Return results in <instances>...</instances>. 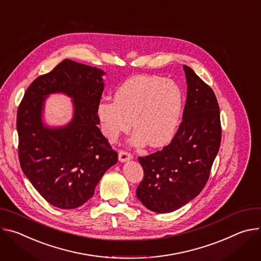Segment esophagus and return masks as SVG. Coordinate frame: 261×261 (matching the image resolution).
Here are the masks:
<instances>
[{
    "mask_svg": "<svg viewBox=\"0 0 261 261\" xmlns=\"http://www.w3.org/2000/svg\"><path fill=\"white\" fill-rule=\"evenodd\" d=\"M118 156H119V161L120 162H127V161L132 160V158H133L132 153H129L126 150H119Z\"/></svg>",
    "mask_w": 261,
    "mask_h": 261,
    "instance_id": "1",
    "label": "esophagus"
}]
</instances>
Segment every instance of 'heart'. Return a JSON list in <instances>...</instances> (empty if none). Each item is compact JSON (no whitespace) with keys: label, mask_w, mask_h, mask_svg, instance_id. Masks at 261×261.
I'll use <instances>...</instances> for the list:
<instances>
[{"label":"heart","mask_w":261,"mask_h":261,"mask_svg":"<svg viewBox=\"0 0 261 261\" xmlns=\"http://www.w3.org/2000/svg\"><path fill=\"white\" fill-rule=\"evenodd\" d=\"M184 94L171 80L158 75H135L114 92V101L102 100L97 108L105 136L115 141L133 125V142L142 145L146 141L152 147L168 144L180 124Z\"/></svg>","instance_id":"heart-1"}]
</instances>
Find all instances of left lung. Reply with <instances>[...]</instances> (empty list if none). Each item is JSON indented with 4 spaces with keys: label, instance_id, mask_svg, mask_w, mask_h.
<instances>
[{
    "label": "left lung",
    "instance_id": "8db88e82",
    "mask_svg": "<svg viewBox=\"0 0 261 261\" xmlns=\"http://www.w3.org/2000/svg\"><path fill=\"white\" fill-rule=\"evenodd\" d=\"M184 69L188 93L175 136L162 150L138 158L144 177L137 197L148 210L160 214L174 212L200 194L221 145L217 97L191 67L185 65Z\"/></svg>",
    "mask_w": 261,
    "mask_h": 261
}]
</instances>
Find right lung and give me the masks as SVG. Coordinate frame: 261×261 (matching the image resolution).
<instances>
[{"label":"right lung","instance_id":"add662e5","mask_svg":"<svg viewBox=\"0 0 261 261\" xmlns=\"http://www.w3.org/2000/svg\"><path fill=\"white\" fill-rule=\"evenodd\" d=\"M96 67L63 60L28 87L16 116L18 159L24 175L51 205L71 210L94 195L105 172L118 154L97 127L103 91ZM62 92L74 99V118L66 127L48 129L41 121L45 97Z\"/></svg>","mask_w":261,"mask_h":261}]
</instances>
